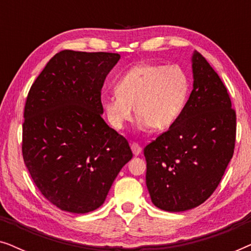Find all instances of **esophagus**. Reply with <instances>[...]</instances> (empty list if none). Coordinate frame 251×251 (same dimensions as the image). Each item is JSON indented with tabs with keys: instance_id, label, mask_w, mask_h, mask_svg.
Instances as JSON below:
<instances>
[{
	"instance_id": "1",
	"label": "esophagus",
	"mask_w": 251,
	"mask_h": 251,
	"mask_svg": "<svg viewBox=\"0 0 251 251\" xmlns=\"http://www.w3.org/2000/svg\"><path fill=\"white\" fill-rule=\"evenodd\" d=\"M131 151H132L133 155L137 156V155H139L140 153H142V147H140V145H138L137 143H132L131 144Z\"/></svg>"
}]
</instances>
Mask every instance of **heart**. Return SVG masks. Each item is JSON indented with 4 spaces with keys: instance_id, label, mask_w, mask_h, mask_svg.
Returning a JSON list of instances; mask_svg holds the SVG:
<instances>
[{
    "instance_id": "b5f03b06",
    "label": "heart",
    "mask_w": 251,
    "mask_h": 251,
    "mask_svg": "<svg viewBox=\"0 0 251 251\" xmlns=\"http://www.w3.org/2000/svg\"><path fill=\"white\" fill-rule=\"evenodd\" d=\"M190 89L187 75L177 66L140 63L119 78L116 94L101 97L100 104L109 125L122 130L139 116L143 129L166 130L183 111Z\"/></svg>"
}]
</instances>
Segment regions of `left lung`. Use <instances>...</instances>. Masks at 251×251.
Instances as JSON below:
<instances>
[{
    "label": "left lung",
    "mask_w": 251,
    "mask_h": 251,
    "mask_svg": "<svg viewBox=\"0 0 251 251\" xmlns=\"http://www.w3.org/2000/svg\"><path fill=\"white\" fill-rule=\"evenodd\" d=\"M192 71L193 90L180 115L144 149L151 200L171 212L203 203L234 152L236 115L224 83L198 51Z\"/></svg>",
    "instance_id": "1"
}]
</instances>
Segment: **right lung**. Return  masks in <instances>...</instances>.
<instances>
[{
  "label": "right lung",
  "instance_id": "right-lung-1",
  "mask_svg": "<svg viewBox=\"0 0 251 251\" xmlns=\"http://www.w3.org/2000/svg\"><path fill=\"white\" fill-rule=\"evenodd\" d=\"M119 59V53L60 51L27 96L24 162L44 198L64 211L100 207L132 157L126 139L101 118V88Z\"/></svg>",
  "mask_w": 251,
  "mask_h": 251
}]
</instances>
